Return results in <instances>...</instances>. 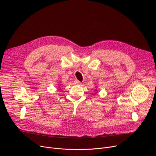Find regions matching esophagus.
<instances>
[{
  "label": "esophagus",
  "mask_w": 156,
  "mask_h": 156,
  "mask_svg": "<svg viewBox=\"0 0 156 156\" xmlns=\"http://www.w3.org/2000/svg\"><path fill=\"white\" fill-rule=\"evenodd\" d=\"M75 84H79V85H81L82 83H81L80 81H78V80H76V81H75Z\"/></svg>",
  "instance_id": "34e87169"
}]
</instances>
